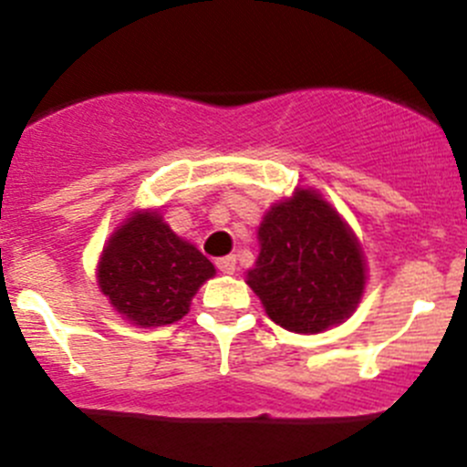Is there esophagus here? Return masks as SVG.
<instances>
[{
	"label": "esophagus",
	"mask_w": 467,
	"mask_h": 467,
	"mask_svg": "<svg viewBox=\"0 0 467 467\" xmlns=\"http://www.w3.org/2000/svg\"><path fill=\"white\" fill-rule=\"evenodd\" d=\"M216 268H219L221 273H225V275H230V273H234V268H237V257H219V260H216Z\"/></svg>",
	"instance_id": "obj_1"
}]
</instances>
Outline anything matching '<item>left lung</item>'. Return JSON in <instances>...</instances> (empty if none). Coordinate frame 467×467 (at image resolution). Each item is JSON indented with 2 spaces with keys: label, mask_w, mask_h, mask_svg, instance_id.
<instances>
[{
  "label": "left lung",
  "mask_w": 467,
  "mask_h": 467,
  "mask_svg": "<svg viewBox=\"0 0 467 467\" xmlns=\"http://www.w3.org/2000/svg\"><path fill=\"white\" fill-rule=\"evenodd\" d=\"M248 285L273 323L318 334L355 312L366 285L364 255L341 216L309 190L271 207Z\"/></svg>",
  "instance_id": "8db88e82"
}]
</instances>
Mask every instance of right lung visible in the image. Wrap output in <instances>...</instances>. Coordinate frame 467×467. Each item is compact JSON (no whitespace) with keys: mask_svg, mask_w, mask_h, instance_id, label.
<instances>
[{"mask_svg":"<svg viewBox=\"0 0 467 467\" xmlns=\"http://www.w3.org/2000/svg\"><path fill=\"white\" fill-rule=\"evenodd\" d=\"M212 275V262L173 234L158 212L130 216L103 248L97 273L112 307L142 327L181 321Z\"/></svg>","mask_w":467,"mask_h":467,"instance_id":"add662e5","label":"right lung"}]
</instances>
